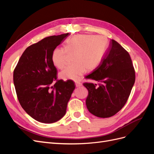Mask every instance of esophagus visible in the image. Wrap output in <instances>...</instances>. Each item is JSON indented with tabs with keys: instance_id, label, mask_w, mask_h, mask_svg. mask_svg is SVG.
<instances>
[{
	"instance_id": "1",
	"label": "esophagus",
	"mask_w": 154,
	"mask_h": 154,
	"mask_svg": "<svg viewBox=\"0 0 154 154\" xmlns=\"http://www.w3.org/2000/svg\"><path fill=\"white\" fill-rule=\"evenodd\" d=\"M75 85H76V87H81L82 85V83H80V82H76L75 83Z\"/></svg>"
}]
</instances>
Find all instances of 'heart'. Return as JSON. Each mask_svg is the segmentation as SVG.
I'll use <instances>...</instances> for the list:
<instances>
[{"instance_id": "obj_1", "label": "heart", "mask_w": 154, "mask_h": 154, "mask_svg": "<svg viewBox=\"0 0 154 154\" xmlns=\"http://www.w3.org/2000/svg\"><path fill=\"white\" fill-rule=\"evenodd\" d=\"M107 40L103 36L77 35L68 39L65 49L57 48L52 53V62L55 67L62 69L67 53L74 55L72 66H67L60 73L63 80L78 81L87 70H94L101 63L105 53Z\"/></svg>"}]
</instances>
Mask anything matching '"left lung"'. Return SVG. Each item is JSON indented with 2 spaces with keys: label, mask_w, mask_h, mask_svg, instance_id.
Wrapping results in <instances>:
<instances>
[{
  "label": "left lung",
  "mask_w": 154,
  "mask_h": 154,
  "mask_svg": "<svg viewBox=\"0 0 154 154\" xmlns=\"http://www.w3.org/2000/svg\"><path fill=\"white\" fill-rule=\"evenodd\" d=\"M87 79L98 85L85 83L88 91L87 108L99 118L115 115L127 103L135 82V71L130 54L114 40H111L101 63Z\"/></svg>",
  "instance_id": "left-lung-1"
}]
</instances>
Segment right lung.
<instances>
[{"label":"right lung","instance_id":"right-lung-1","mask_svg":"<svg viewBox=\"0 0 154 154\" xmlns=\"http://www.w3.org/2000/svg\"><path fill=\"white\" fill-rule=\"evenodd\" d=\"M69 35L48 36L30 45L14 70L13 83L20 105L41 123H53L62 118L75 88L72 81L57 80V69L51 59L54 49Z\"/></svg>","mask_w":154,"mask_h":154}]
</instances>
